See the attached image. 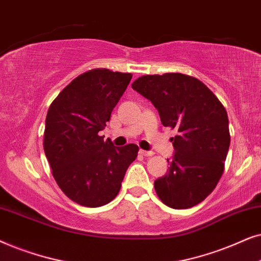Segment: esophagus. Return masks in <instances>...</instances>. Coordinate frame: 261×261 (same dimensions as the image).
Segmentation results:
<instances>
[{
  "mask_svg": "<svg viewBox=\"0 0 261 261\" xmlns=\"http://www.w3.org/2000/svg\"><path fill=\"white\" fill-rule=\"evenodd\" d=\"M140 154L143 155V156H152V155H154V152L150 151V150H143V149H141Z\"/></svg>",
  "mask_w": 261,
  "mask_h": 261,
  "instance_id": "obj_1",
  "label": "esophagus"
}]
</instances>
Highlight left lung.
I'll return each instance as SVG.
<instances>
[{
	"label": "left lung",
	"mask_w": 261,
	"mask_h": 261,
	"mask_svg": "<svg viewBox=\"0 0 261 261\" xmlns=\"http://www.w3.org/2000/svg\"><path fill=\"white\" fill-rule=\"evenodd\" d=\"M133 89L150 100L163 126L176 128L168 172L154 182L160 199L173 209H189L216 187L224 168L230 135L227 111L207 87L192 76L145 75Z\"/></svg>",
	"instance_id": "8db88e82"
}]
</instances>
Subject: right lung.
<instances>
[{"instance_id":"obj_1","label":"right lung","mask_w":261,"mask_h":261,"mask_svg":"<svg viewBox=\"0 0 261 261\" xmlns=\"http://www.w3.org/2000/svg\"><path fill=\"white\" fill-rule=\"evenodd\" d=\"M131 77L109 69L87 71L72 80L47 111L45 155L56 182L80 205L110 203L137 158L136 144L114 147L99 136Z\"/></svg>"}]
</instances>
